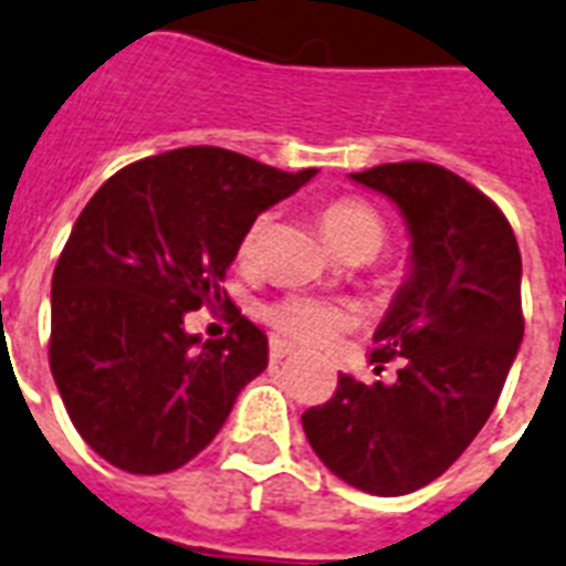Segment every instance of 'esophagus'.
Here are the masks:
<instances>
[{"instance_id":"1","label":"esophagus","mask_w":566,"mask_h":566,"mask_svg":"<svg viewBox=\"0 0 566 566\" xmlns=\"http://www.w3.org/2000/svg\"><path fill=\"white\" fill-rule=\"evenodd\" d=\"M287 355H293L291 343H284V339H279V337H270V360L279 363V360H284Z\"/></svg>"}]
</instances>
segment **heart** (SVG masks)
<instances>
[{"instance_id": "heart-1", "label": "heart", "mask_w": 566, "mask_h": 566, "mask_svg": "<svg viewBox=\"0 0 566 566\" xmlns=\"http://www.w3.org/2000/svg\"><path fill=\"white\" fill-rule=\"evenodd\" d=\"M268 218H259L238 243V255L250 261L259 250V241L264 235ZM323 227L328 241L337 247L343 255L348 252H375L380 250L387 227L384 218L378 214L375 206H369L360 197H337L323 206ZM268 323L273 325L282 337L296 339L302 346L325 348L334 339L357 325V311L343 302H331V298L305 296V293H291V296L279 298L273 305L264 307Z\"/></svg>"}]
</instances>
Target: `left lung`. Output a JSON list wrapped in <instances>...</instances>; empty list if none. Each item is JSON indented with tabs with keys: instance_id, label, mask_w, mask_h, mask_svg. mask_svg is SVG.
I'll return each instance as SVG.
<instances>
[{
	"instance_id": "8db88e82",
	"label": "left lung",
	"mask_w": 566,
	"mask_h": 566,
	"mask_svg": "<svg viewBox=\"0 0 566 566\" xmlns=\"http://www.w3.org/2000/svg\"><path fill=\"white\" fill-rule=\"evenodd\" d=\"M389 197L410 232V275L375 331L371 363L398 357L395 384L339 375L302 416L331 474L378 497L442 476L497 403L523 339L521 250L480 188L433 163L352 174Z\"/></svg>"
}]
</instances>
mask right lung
<instances>
[{
	"mask_svg": "<svg viewBox=\"0 0 566 566\" xmlns=\"http://www.w3.org/2000/svg\"><path fill=\"white\" fill-rule=\"evenodd\" d=\"M314 174L197 145L127 165L92 195L52 275L49 366L109 465L182 468L268 369V337L238 307L227 337L206 343L186 316L227 296L243 232Z\"/></svg>",
	"mask_w": 566,
	"mask_h": 566,
	"instance_id": "right-lung-1",
	"label": "right lung"
}]
</instances>
